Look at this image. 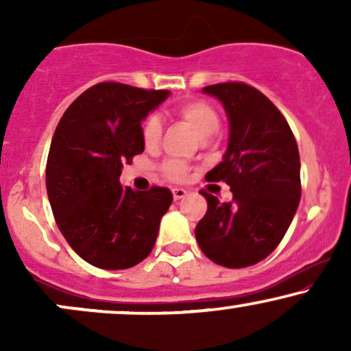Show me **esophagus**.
<instances>
[{"label":"esophagus","mask_w":351,"mask_h":351,"mask_svg":"<svg viewBox=\"0 0 351 351\" xmlns=\"http://www.w3.org/2000/svg\"><path fill=\"white\" fill-rule=\"evenodd\" d=\"M186 195H188L186 189H183V188H175V189H173V199H175V201L183 199Z\"/></svg>","instance_id":"esophagus-1"}]
</instances>
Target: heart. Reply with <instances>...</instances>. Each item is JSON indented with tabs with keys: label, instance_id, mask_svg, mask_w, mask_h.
I'll use <instances>...</instances> for the list:
<instances>
[{
	"label": "heart",
	"instance_id": "1",
	"mask_svg": "<svg viewBox=\"0 0 351 351\" xmlns=\"http://www.w3.org/2000/svg\"><path fill=\"white\" fill-rule=\"evenodd\" d=\"M176 115L183 122H186L204 140L213 136L219 130V115H217L215 107L209 106L208 102H203V100H188V102L180 104L176 107ZM162 120L156 115L148 117L142 127V138L145 147H158L160 138H162ZM163 171L170 180L181 181L188 175V167L186 163L180 162V160H170V162L165 163Z\"/></svg>",
	"mask_w": 351,
	"mask_h": 351
}]
</instances>
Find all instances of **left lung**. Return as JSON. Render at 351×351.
Returning a JSON list of instances; mask_svg holds the SVG:
<instances>
[{
	"label": "left lung",
	"mask_w": 351,
	"mask_h": 351,
	"mask_svg": "<svg viewBox=\"0 0 351 351\" xmlns=\"http://www.w3.org/2000/svg\"><path fill=\"white\" fill-rule=\"evenodd\" d=\"M229 122L223 162L206 181H226L232 203L203 196L208 211L195 229L199 249L229 269L249 267L271 254L291 226L300 201V156L287 120L257 88L224 82L203 88Z\"/></svg>",
	"instance_id": "8db88e82"
}]
</instances>
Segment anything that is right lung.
I'll return each instance as SVG.
<instances>
[{
    "label": "right lung",
    "instance_id": "right-lung-1",
    "mask_svg": "<svg viewBox=\"0 0 351 351\" xmlns=\"http://www.w3.org/2000/svg\"><path fill=\"white\" fill-rule=\"evenodd\" d=\"M168 95L102 82L59 120L47 156V198L67 244L95 267H134L155 245L171 191H136L119 178L123 163L145 150L142 122Z\"/></svg>",
    "mask_w": 351,
    "mask_h": 351
}]
</instances>
